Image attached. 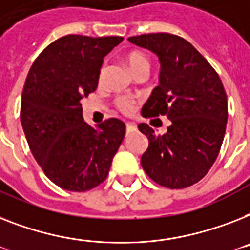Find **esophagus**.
<instances>
[{"label": "esophagus", "mask_w": 250, "mask_h": 250, "mask_svg": "<svg viewBox=\"0 0 250 250\" xmlns=\"http://www.w3.org/2000/svg\"><path fill=\"white\" fill-rule=\"evenodd\" d=\"M125 129H127V132L136 131V129H137V125H136L135 123H127V125H125Z\"/></svg>", "instance_id": "obj_1"}]
</instances>
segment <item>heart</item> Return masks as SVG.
Returning <instances> with one entry per match:
<instances>
[{
  "mask_svg": "<svg viewBox=\"0 0 250 250\" xmlns=\"http://www.w3.org/2000/svg\"><path fill=\"white\" fill-rule=\"evenodd\" d=\"M125 62H127V65H128L131 72H133L137 68H141V66H147L149 68V62H147L145 55L141 54V52H131L125 59ZM118 106L122 111L129 113L133 109V101L127 99V97H121L118 100Z\"/></svg>",
  "mask_w": 250,
  "mask_h": 250,
  "instance_id": "heart-1",
  "label": "heart"
}]
</instances>
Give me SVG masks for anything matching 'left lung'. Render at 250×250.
<instances>
[{"instance_id":"8db88e82","label":"left lung","mask_w":250,"mask_h":250,"mask_svg":"<svg viewBox=\"0 0 250 250\" xmlns=\"http://www.w3.org/2000/svg\"><path fill=\"white\" fill-rule=\"evenodd\" d=\"M131 43L157 55L159 84L141 109L145 118L166 115L163 135L146 123L139 129L149 146L141 157L144 171L169 188L200 181L216 162L227 123V96L220 77L202 54L184 38L169 33L129 37Z\"/></svg>"}]
</instances>
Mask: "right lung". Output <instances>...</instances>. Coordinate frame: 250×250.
<instances>
[{
    "mask_svg": "<svg viewBox=\"0 0 250 250\" xmlns=\"http://www.w3.org/2000/svg\"><path fill=\"white\" fill-rule=\"evenodd\" d=\"M122 41L69 34L48 44L26 77L20 107L26 141L44 174L68 191L104 182L125 137L123 122L92 127L81 105L97 88L104 58Z\"/></svg>",
    "mask_w": 250,
    "mask_h": 250,
    "instance_id": "add662e5",
    "label": "right lung"
}]
</instances>
